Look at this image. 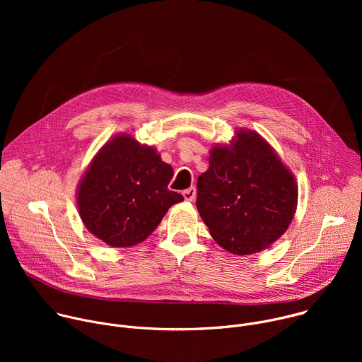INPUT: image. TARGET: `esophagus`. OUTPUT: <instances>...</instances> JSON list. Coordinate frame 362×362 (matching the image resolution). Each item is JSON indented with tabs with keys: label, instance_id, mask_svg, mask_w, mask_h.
<instances>
[{
	"label": "esophagus",
	"instance_id": "esophagus-1",
	"mask_svg": "<svg viewBox=\"0 0 362 362\" xmlns=\"http://www.w3.org/2000/svg\"><path fill=\"white\" fill-rule=\"evenodd\" d=\"M183 197H185V200L192 202V200L196 197V187H194V186H192V187L186 189V190L183 192Z\"/></svg>",
	"mask_w": 362,
	"mask_h": 362
}]
</instances>
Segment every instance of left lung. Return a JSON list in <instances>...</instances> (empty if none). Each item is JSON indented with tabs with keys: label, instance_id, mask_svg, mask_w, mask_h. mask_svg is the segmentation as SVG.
Masks as SVG:
<instances>
[{
	"label": "left lung",
	"instance_id": "1",
	"mask_svg": "<svg viewBox=\"0 0 362 362\" xmlns=\"http://www.w3.org/2000/svg\"><path fill=\"white\" fill-rule=\"evenodd\" d=\"M298 187L274 148L255 132H239L211 151L197 179V211L212 238L235 255L256 253L288 229Z\"/></svg>",
	"mask_w": 362,
	"mask_h": 362
}]
</instances>
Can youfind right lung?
I'll return each instance as SVG.
<instances>
[{
    "label": "right lung",
    "instance_id": "obj_1",
    "mask_svg": "<svg viewBox=\"0 0 362 362\" xmlns=\"http://www.w3.org/2000/svg\"><path fill=\"white\" fill-rule=\"evenodd\" d=\"M170 165L153 147L127 134L103 146L78 187V212L86 228L115 247L143 242L172 204L183 200L169 190Z\"/></svg>",
    "mask_w": 362,
    "mask_h": 362
}]
</instances>
